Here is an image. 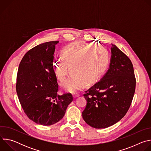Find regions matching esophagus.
<instances>
[{
  "mask_svg": "<svg viewBox=\"0 0 151 151\" xmlns=\"http://www.w3.org/2000/svg\"><path fill=\"white\" fill-rule=\"evenodd\" d=\"M79 96H80V95H79L78 93H75V94H73V98H77V97H78Z\"/></svg>",
  "mask_w": 151,
  "mask_h": 151,
  "instance_id": "esophagus-1",
  "label": "esophagus"
}]
</instances>
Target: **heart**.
I'll list each match as a JSON object with an SVG mask.
<instances>
[{
    "label": "heart",
    "mask_w": 151,
    "mask_h": 151,
    "mask_svg": "<svg viewBox=\"0 0 151 151\" xmlns=\"http://www.w3.org/2000/svg\"><path fill=\"white\" fill-rule=\"evenodd\" d=\"M61 55L55 61L54 72L57 78L61 81L70 70L71 76L61 83L64 90L70 93L80 90L84 83L95 82L104 73L109 63L106 48L85 42L66 46L62 50Z\"/></svg>",
    "instance_id": "heart-1"
}]
</instances>
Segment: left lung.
<instances>
[{"label":"left lung","instance_id":"8db88e82","mask_svg":"<svg viewBox=\"0 0 151 151\" xmlns=\"http://www.w3.org/2000/svg\"><path fill=\"white\" fill-rule=\"evenodd\" d=\"M112 45L109 69L83 94L87 106L82 118L95 128H105L120 121L130 107L135 92L133 64L116 45Z\"/></svg>","mask_w":151,"mask_h":151}]
</instances>
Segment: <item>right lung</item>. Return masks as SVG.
Wrapping results in <instances>:
<instances>
[{"label": "right lung", "instance_id": "add662e5", "mask_svg": "<svg viewBox=\"0 0 151 151\" xmlns=\"http://www.w3.org/2000/svg\"><path fill=\"white\" fill-rule=\"evenodd\" d=\"M58 42H45L30 50L19 63L17 76L16 91L25 114L33 122L45 126L60 121L73 101L70 93L57 94L53 60Z\"/></svg>", "mask_w": 151, "mask_h": 151}]
</instances>
